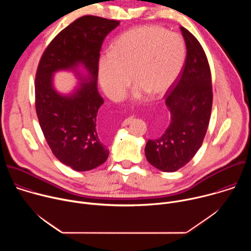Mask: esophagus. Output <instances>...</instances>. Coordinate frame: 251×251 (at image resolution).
<instances>
[{"instance_id": "esophagus-1", "label": "esophagus", "mask_w": 251, "mask_h": 251, "mask_svg": "<svg viewBox=\"0 0 251 251\" xmlns=\"http://www.w3.org/2000/svg\"><path fill=\"white\" fill-rule=\"evenodd\" d=\"M131 120H132V118H127V119H125L123 122H122V126L124 127V126H127L130 122H131Z\"/></svg>"}]
</instances>
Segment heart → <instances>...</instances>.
<instances>
[{"instance_id":"obj_1","label":"heart","mask_w":251,"mask_h":251,"mask_svg":"<svg viewBox=\"0 0 251 251\" xmlns=\"http://www.w3.org/2000/svg\"><path fill=\"white\" fill-rule=\"evenodd\" d=\"M186 47L181 35L154 25L123 32L113 43L110 54L99 60L101 87L113 100L123 98L130 77L134 96H157L166 92L184 65Z\"/></svg>"}]
</instances>
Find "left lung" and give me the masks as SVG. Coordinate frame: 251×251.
<instances>
[{
    "label": "left lung",
    "instance_id": "1",
    "mask_svg": "<svg viewBox=\"0 0 251 251\" xmlns=\"http://www.w3.org/2000/svg\"><path fill=\"white\" fill-rule=\"evenodd\" d=\"M181 30L187 57L164 96L171 121L145 147L148 162L163 172H176L194 158L206 134L212 107L211 75L204 50L193 33L184 26Z\"/></svg>",
    "mask_w": 251,
    "mask_h": 251
}]
</instances>
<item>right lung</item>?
<instances>
[{"mask_svg":"<svg viewBox=\"0 0 251 251\" xmlns=\"http://www.w3.org/2000/svg\"><path fill=\"white\" fill-rule=\"evenodd\" d=\"M119 21L84 16L63 28L44 51L35 74V111L48 144L56 159L75 171L92 170L103 164L109 150L96 129L103 98L97 90L100 50L106 35ZM89 75L70 96L52 85L55 71L80 64Z\"/></svg>","mask_w":251,"mask_h":251,"instance_id":"add662e5","label":"right lung"}]
</instances>
